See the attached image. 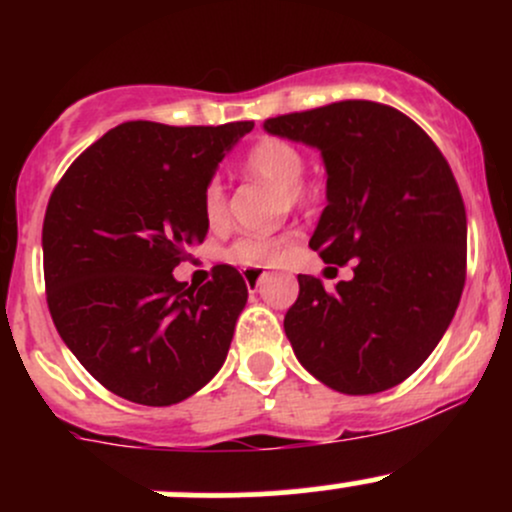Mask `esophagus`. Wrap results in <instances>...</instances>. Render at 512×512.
<instances>
[{
    "label": "esophagus",
    "instance_id": "esophagus-1",
    "mask_svg": "<svg viewBox=\"0 0 512 512\" xmlns=\"http://www.w3.org/2000/svg\"><path fill=\"white\" fill-rule=\"evenodd\" d=\"M262 276H264V269H260V267H248V269H243V279H245V284H248L250 291H255L257 286H260Z\"/></svg>",
    "mask_w": 512,
    "mask_h": 512
}]
</instances>
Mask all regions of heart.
Masks as SVG:
<instances>
[{
  "label": "heart",
  "instance_id": "1",
  "mask_svg": "<svg viewBox=\"0 0 512 512\" xmlns=\"http://www.w3.org/2000/svg\"><path fill=\"white\" fill-rule=\"evenodd\" d=\"M245 170L252 178L279 185L291 204H305L310 199V187L303 182L305 156L296 144L284 139L264 137L245 156ZM204 219L211 228L223 226L228 216L226 185L221 178H209L202 192ZM296 245L293 233H274V236H243L226 250V260L240 267H262L284 260Z\"/></svg>",
  "mask_w": 512,
  "mask_h": 512
}]
</instances>
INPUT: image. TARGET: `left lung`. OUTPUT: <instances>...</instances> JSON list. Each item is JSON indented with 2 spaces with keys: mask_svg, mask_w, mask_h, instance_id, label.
Here are the masks:
<instances>
[{
  "mask_svg": "<svg viewBox=\"0 0 512 512\" xmlns=\"http://www.w3.org/2000/svg\"><path fill=\"white\" fill-rule=\"evenodd\" d=\"M264 129L320 149L327 207L310 248L354 262L334 291L298 274L284 317L293 354L344 395L390 390L431 356L460 303L467 214L455 175L424 129L383 103L339 101Z\"/></svg>",
  "mask_w": 512,
  "mask_h": 512,
  "instance_id": "left-lung-1",
  "label": "left lung"
}]
</instances>
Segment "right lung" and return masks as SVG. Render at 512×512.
I'll list each match as a JSON object with an SVG mask.
<instances>
[{"label": "right lung", "mask_w": 512, "mask_h": 512, "mask_svg": "<svg viewBox=\"0 0 512 512\" xmlns=\"http://www.w3.org/2000/svg\"><path fill=\"white\" fill-rule=\"evenodd\" d=\"M252 122H125L69 166L43 221L57 332L117 397L168 407L219 373L248 284L231 264L187 286L173 269L207 238L202 192Z\"/></svg>", "instance_id": "add662e5"}]
</instances>
